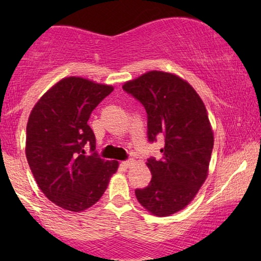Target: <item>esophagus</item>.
<instances>
[{"instance_id": "1", "label": "esophagus", "mask_w": 261, "mask_h": 261, "mask_svg": "<svg viewBox=\"0 0 261 261\" xmlns=\"http://www.w3.org/2000/svg\"><path fill=\"white\" fill-rule=\"evenodd\" d=\"M133 164H134V162L130 159V160H126V162H122L121 163V165H122L123 167H126V169H128V167H130Z\"/></svg>"}]
</instances>
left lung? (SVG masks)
<instances>
[{"label": "left lung", "mask_w": 261, "mask_h": 261, "mask_svg": "<svg viewBox=\"0 0 261 261\" xmlns=\"http://www.w3.org/2000/svg\"><path fill=\"white\" fill-rule=\"evenodd\" d=\"M147 113L149 141L164 138L163 158H149L148 187L135 196L155 216L183 210L196 197L209 172L214 133L202 98L183 78L164 71H148L122 85Z\"/></svg>", "instance_id": "obj_1"}]
</instances>
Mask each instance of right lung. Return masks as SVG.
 I'll list each match as a JSON object with an SVG mask.
<instances>
[{"instance_id": "add662e5", "label": "right lung", "mask_w": 261, "mask_h": 261, "mask_svg": "<svg viewBox=\"0 0 261 261\" xmlns=\"http://www.w3.org/2000/svg\"><path fill=\"white\" fill-rule=\"evenodd\" d=\"M114 87L82 77H65L35 103L28 117L26 156L38 187L49 201L69 212L94 205L117 171L119 162L85 155L96 148L88 124L92 110Z\"/></svg>"}]
</instances>
